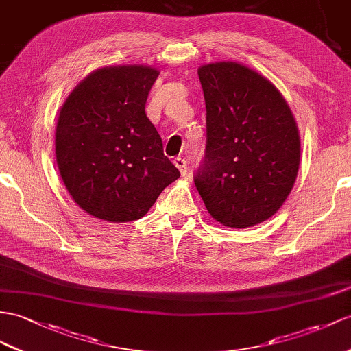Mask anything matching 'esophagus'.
<instances>
[{"instance_id": "34e87169", "label": "esophagus", "mask_w": 351, "mask_h": 351, "mask_svg": "<svg viewBox=\"0 0 351 351\" xmlns=\"http://www.w3.org/2000/svg\"><path fill=\"white\" fill-rule=\"evenodd\" d=\"M173 162H174V165L178 168V171H180V174H182V176H186V173H187V164H186V160H184L183 158H176Z\"/></svg>"}]
</instances>
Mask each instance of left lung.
Returning <instances> with one entry per match:
<instances>
[{"label": "left lung", "mask_w": 351, "mask_h": 351, "mask_svg": "<svg viewBox=\"0 0 351 351\" xmlns=\"http://www.w3.org/2000/svg\"><path fill=\"white\" fill-rule=\"evenodd\" d=\"M207 146L195 186L213 219L250 228L274 216L295 184L301 140L278 89L238 62L198 68Z\"/></svg>", "instance_id": "1"}]
</instances>
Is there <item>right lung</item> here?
Here are the masks:
<instances>
[{
  "mask_svg": "<svg viewBox=\"0 0 351 351\" xmlns=\"http://www.w3.org/2000/svg\"><path fill=\"white\" fill-rule=\"evenodd\" d=\"M159 71L104 66L77 84L59 111L55 152L68 193L88 215L113 223L141 219L180 177L146 114Z\"/></svg>",
  "mask_w": 351,
  "mask_h": 351,
  "instance_id": "add662e5",
  "label": "right lung"
}]
</instances>
